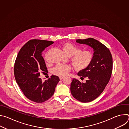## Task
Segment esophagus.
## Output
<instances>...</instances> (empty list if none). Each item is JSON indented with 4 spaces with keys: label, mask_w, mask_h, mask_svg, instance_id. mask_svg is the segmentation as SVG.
Here are the masks:
<instances>
[{
    "label": "esophagus",
    "mask_w": 129,
    "mask_h": 129,
    "mask_svg": "<svg viewBox=\"0 0 129 129\" xmlns=\"http://www.w3.org/2000/svg\"><path fill=\"white\" fill-rule=\"evenodd\" d=\"M63 78H64V77H60V80H62Z\"/></svg>",
    "instance_id": "34e87169"
}]
</instances>
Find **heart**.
I'll return each instance as SVG.
<instances>
[{"label": "heart", "mask_w": 129, "mask_h": 129, "mask_svg": "<svg viewBox=\"0 0 129 129\" xmlns=\"http://www.w3.org/2000/svg\"><path fill=\"white\" fill-rule=\"evenodd\" d=\"M65 53L69 57H72V64L75 69L79 70L86 69L91 64L93 60V53L90 50H83L80 47L69 43H65L62 46ZM45 60L47 62L48 59L47 55H46ZM70 70V67L68 65L58 64L54 67L52 72L53 74L59 76L64 77Z\"/></svg>", "instance_id": "1"}]
</instances>
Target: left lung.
<instances>
[{
  "mask_svg": "<svg viewBox=\"0 0 129 129\" xmlns=\"http://www.w3.org/2000/svg\"><path fill=\"white\" fill-rule=\"evenodd\" d=\"M76 42L88 45L94 51L89 66L78 73L81 79H87L86 82L73 79L70 85L72 96L81 102L88 103L96 99L108 84L112 71V57L105 45L93 38L77 39Z\"/></svg>",
  "mask_w": 129,
  "mask_h": 129,
  "instance_id": "8db88e82",
  "label": "left lung"
}]
</instances>
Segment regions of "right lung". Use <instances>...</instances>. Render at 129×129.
<instances>
[{"label":"right lung","mask_w":129,"mask_h":129,"mask_svg":"<svg viewBox=\"0 0 129 129\" xmlns=\"http://www.w3.org/2000/svg\"><path fill=\"white\" fill-rule=\"evenodd\" d=\"M53 43L47 40H29L21 48L15 61L16 81L24 95L36 103H43L50 99L60 81L54 75L44 82L39 78L41 71H47L42 52Z\"/></svg>","instance_id":"1"}]
</instances>
